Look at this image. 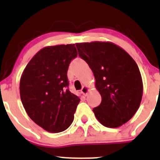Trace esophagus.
Returning a JSON list of instances; mask_svg holds the SVG:
<instances>
[{
    "label": "esophagus",
    "instance_id": "obj_1",
    "mask_svg": "<svg viewBox=\"0 0 160 160\" xmlns=\"http://www.w3.org/2000/svg\"><path fill=\"white\" fill-rule=\"evenodd\" d=\"M89 90H90L89 87H88V86H83V88H82V90H81V92H82V93H83L84 95H87V94H88V92H89Z\"/></svg>",
    "mask_w": 160,
    "mask_h": 160
}]
</instances>
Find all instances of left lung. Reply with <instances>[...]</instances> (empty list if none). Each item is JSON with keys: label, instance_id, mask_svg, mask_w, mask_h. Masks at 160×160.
Returning a JSON list of instances; mask_svg holds the SVG:
<instances>
[{"label": "left lung", "instance_id": "left-lung-1", "mask_svg": "<svg viewBox=\"0 0 160 160\" xmlns=\"http://www.w3.org/2000/svg\"><path fill=\"white\" fill-rule=\"evenodd\" d=\"M80 57L93 71L101 103L93 109L99 122L118 128L130 120L141 103L143 83L132 56L111 42L77 43Z\"/></svg>", "mask_w": 160, "mask_h": 160}]
</instances>
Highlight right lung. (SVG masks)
<instances>
[{
    "mask_svg": "<svg viewBox=\"0 0 160 160\" xmlns=\"http://www.w3.org/2000/svg\"><path fill=\"white\" fill-rule=\"evenodd\" d=\"M77 56L75 44L46 46L32 57L20 79V96L29 118L58 133L70 127L80 98L68 89L67 70Z\"/></svg>",
    "mask_w": 160,
    "mask_h": 160,
    "instance_id": "obj_1",
    "label": "right lung"
}]
</instances>
